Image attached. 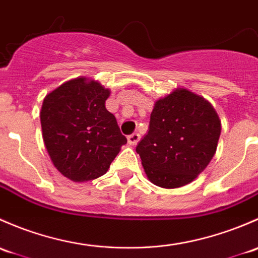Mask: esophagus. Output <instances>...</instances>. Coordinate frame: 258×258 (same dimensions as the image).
<instances>
[{
    "instance_id": "1",
    "label": "esophagus",
    "mask_w": 258,
    "mask_h": 258,
    "mask_svg": "<svg viewBox=\"0 0 258 258\" xmlns=\"http://www.w3.org/2000/svg\"><path fill=\"white\" fill-rule=\"evenodd\" d=\"M140 140V135L138 133H133V134L128 135V143L130 145H135Z\"/></svg>"
}]
</instances>
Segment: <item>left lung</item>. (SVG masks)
<instances>
[{"mask_svg": "<svg viewBox=\"0 0 258 258\" xmlns=\"http://www.w3.org/2000/svg\"><path fill=\"white\" fill-rule=\"evenodd\" d=\"M220 133L219 115L208 100L186 89H176L155 103L149 130L137 145V153L153 184L180 187L209 165Z\"/></svg>", "mask_w": 258, "mask_h": 258, "instance_id": "obj_1", "label": "left lung"}]
</instances>
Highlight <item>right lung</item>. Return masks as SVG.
<instances>
[{"instance_id":"right-lung-1","label":"right lung","mask_w":258,"mask_h":258,"mask_svg":"<svg viewBox=\"0 0 258 258\" xmlns=\"http://www.w3.org/2000/svg\"><path fill=\"white\" fill-rule=\"evenodd\" d=\"M110 92L98 82L77 78L44 98L41 125L44 145L58 171L73 181L102 176L126 144L116 119L105 108Z\"/></svg>"}]
</instances>
